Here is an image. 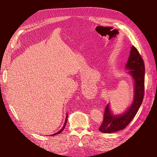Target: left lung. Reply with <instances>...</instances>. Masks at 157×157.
<instances>
[{
    "mask_svg": "<svg viewBox=\"0 0 157 157\" xmlns=\"http://www.w3.org/2000/svg\"><path fill=\"white\" fill-rule=\"evenodd\" d=\"M125 70L131 76L134 84V98L132 104L121 114H114L109 103L107 105L104 121L99 130L103 133H113L124 129L136 116L141 106L144 92V61L137 49L132 46L130 55L125 65Z\"/></svg>",
    "mask_w": 157,
    "mask_h": 157,
    "instance_id": "left-lung-1",
    "label": "left lung"
}]
</instances>
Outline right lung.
<instances>
[{
	"label": "right lung",
	"instance_id": "obj_1",
	"mask_svg": "<svg viewBox=\"0 0 157 157\" xmlns=\"http://www.w3.org/2000/svg\"><path fill=\"white\" fill-rule=\"evenodd\" d=\"M67 117H68V114H66V118H65V122H64V124H63V126L62 127V128L59 131V132H56V133H55V134H52V135H49V136H55V135H57V134H60L62 132L63 130V129L65 128V125H66V123H67Z\"/></svg>",
	"mask_w": 157,
	"mask_h": 157
}]
</instances>
